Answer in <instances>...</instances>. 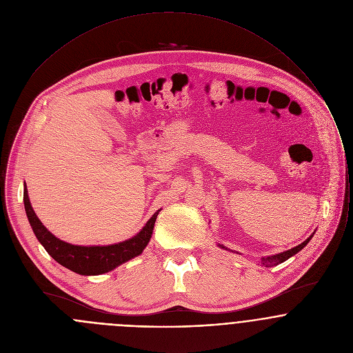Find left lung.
Listing matches in <instances>:
<instances>
[{"label": "left lung", "mask_w": 353, "mask_h": 353, "mask_svg": "<svg viewBox=\"0 0 353 353\" xmlns=\"http://www.w3.org/2000/svg\"><path fill=\"white\" fill-rule=\"evenodd\" d=\"M312 236V235H311ZM311 236L307 239V241H304L303 243H301L299 246H296V248H294V249H291V250H287V252H280V254H276V255H272V256H268V258H262V263L263 265H273V263H281V262H284V261H287L290 256H292V255H295L296 252H301L303 248L310 242V239H311ZM221 249H225L224 246H221V245H219Z\"/></svg>", "instance_id": "left-lung-1"}]
</instances>
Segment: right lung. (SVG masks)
<instances>
[{"label": "right lung", "instance_id": "1", "mask_svg": "<svg viewBox=\"0 0 353 353\" xmlns=\"http://www.w3.org/2000/svg\"><path fill=\"white\" fill-rule=\"evenodd\" d=\"M23 200H24V206H26L30 224L38 241L42 243L46 252H49L51 256L62 266L83 276H95V274L105 273L108 270H112L118 265L141 254L151 239L153 225L160 212L157 210L148 220L145 227L134 238L129 241H125L118 245H111V246L87 248V246H74V245L62 242L57 239L54 235H51L50 232L42 225L35 212L32 210V206L28 200L27 189H24Z\"/></svg>", "mask_w": 353, "mask_h": 353}]
</instances>
